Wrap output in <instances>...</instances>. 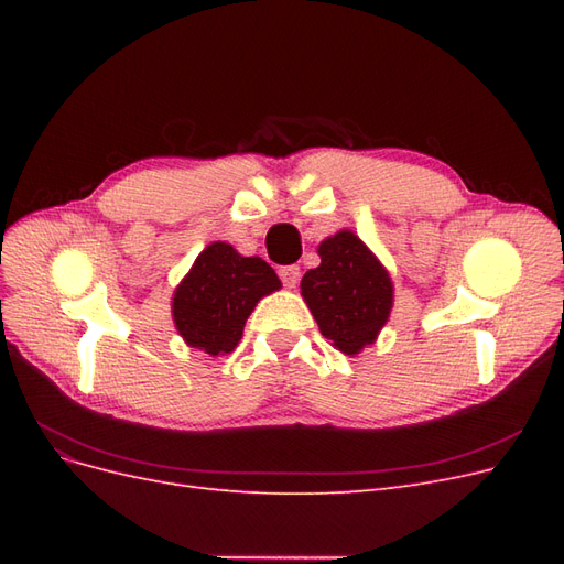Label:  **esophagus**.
<instances>
[{
	"mask_svg": "<svg viewBox=\"0 0 564 564\" xmlns=\"http://www.w3.org/2000/svg\"><path fill=\"white\" fill-rule=\"evenodd\" d=\"M280 278H282V282H284V286L294 289V286L299 284L301 270H299V265H284V268H280Z\"/></svg>",
	"mask_w": 564,
	"mask_h": 564,
	"instance_id": "obj_1",
	"label": "esophagus"
}]
</instances>
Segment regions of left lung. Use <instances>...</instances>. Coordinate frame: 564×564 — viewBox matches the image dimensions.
I'll use <instances>...</instances> for the list:
<instances>
[{
    "label": "left lung",
    "mask_w": 564,
    "mask_h": 564,
    "mask_svg": "<svg viewBox=\"0 0 564 564\" xmlns=\"http://www.w3.org/2000/svg\"><path fill=\"white\" fill-rule=\"evenodd\" d=\"M319 265L301 280V296L324 338L346 355L377 340L392 308V282L381 261L352 230L327 237Z\"/></svg>",
    "instance_id": "obj_1"
}]
</instances>
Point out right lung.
Listing matches in <instances>:
<instances>
[{
    "instance_id": "obj_1",
    "label": "right lung",
    "mask_w": 564,
    "mask_h": 564,
    "mask_svg": "<svg viewBox=\"0 0 564 564\" xmlns=\"http://www.w3.org/2000/svg\"><path fill=\"white\" fill-rule=\"evenodd\" d=\"M280 286L275 270L259 256H242L226 242H214L176 286L174 324L191 348L209 355L232 352L256 303Z\"/></svg>"
}]
</instances>
